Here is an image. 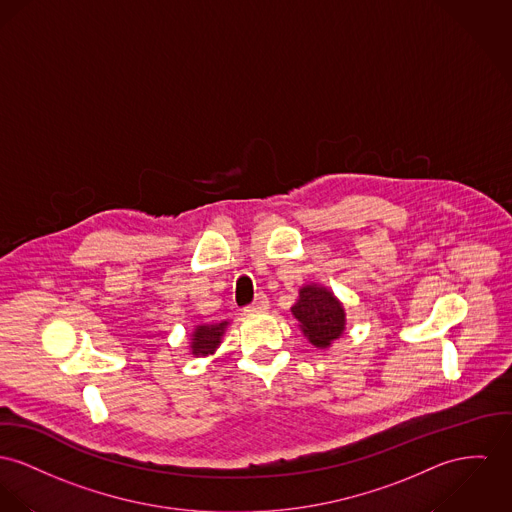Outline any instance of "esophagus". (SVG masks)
I'll list each match as a JSON object with an SVG mask.
<instances>
[{"label": "esophagus", "mask_w": 512, "mask_h": 512, "mask_svg": "<svg viewBox=\"0 0 512 512\" xmlns=\"http://www.w3.org/2000/svg\"><path fill=\"white\" fill-rule=\"evenodd\" d=\"M267 310H269V298L265 294H259L255 298V302L245 308V314H261V312H267Z\"/></svg>", "instance_id": "34e87169"}]
</instances>
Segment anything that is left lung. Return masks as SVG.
<instances>
[{"instance_id":"1","label":"left lung","mask_w":512,"mask_h":512,"mask_svg":"<svg viewBox=\"0 0 512 512\" xmlns=\"http://www.w3.org/2000/svg\"><path fill=\"white\" fill-rule=\"evenodd\" d=\"M290 310L300 323V331L315 349H329L347 329L343 302L323 284H304Z\"/></svg>"}]
</instances>
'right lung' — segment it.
<instances>
[{
  "mask_svg": "<svg viewBox=\"0 0 512 512\" xmlns=\"http://www.w3.org/2000/svg\"><path fill=\"white\" fill-rule=\"evenodd\" d=\"M230 321H220V323H198L189 335V354L193 356H212L222 345L224 333L228 329Z\"/></svg>",
  "mask_w": 512,
  "mask_h": 512,
  "instance_id": "add662e5",
  "label": "right lung"
}]
</instances>
